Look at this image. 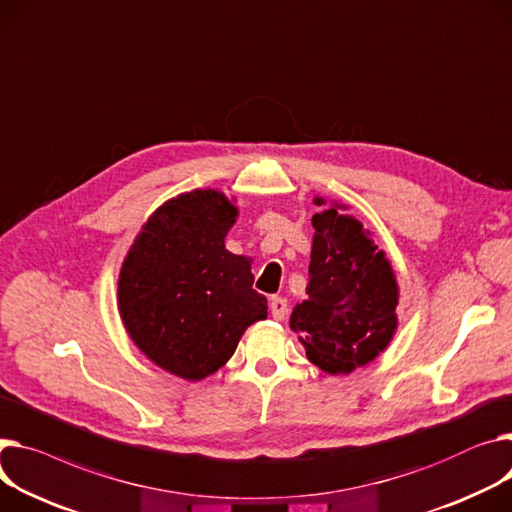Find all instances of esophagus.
<instances>
[{
	"label": "esophagus",
	"mask_w": 512,
	"mask_h": 512,
	"mask_svg": "<svg viewBox=\"0 0 512 512\" xmlns=\"http://www.w3.org/2000/svg\"><path fill=\"white\" fill-rule=\"evenodd\" d=\"M269 311L276 321H284V317L288 315V300L282 296H274L269 302Z\"/></svg>",
	"instance_id": "34e87169"
}]
</instances>
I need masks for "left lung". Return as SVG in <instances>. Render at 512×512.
<instances>
[{
    "instance_id": "1",
    "label": "left lung",
    "mask_w": 512,
    "mask_h": 512,
    "mask_svg": "<svg viewBox=\"0 0 512 512\" xmlns=\"http://www.w3.org/2000/svg\"><path fill=\"white\" fill-rule=\"evenodd\" d=\"M313 216V247L306 298L294 306L290 327L315 366L350 374L387 350L397 331L399 286L391 261L346 203Z\"/></svg>"
}]
</instances>
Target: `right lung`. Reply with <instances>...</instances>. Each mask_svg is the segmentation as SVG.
Returning <instances> with one entry per match:
<instances>
[{"instance_id":"1","label":"right lung","mask_w":512,"mask_h":512,"mask_svg":"<svg viewBox=\"0 0 512 512\" xmlns=\"http://www.w3.org/2000/svg\"><path fill=\"white\" fill-rule=\"evenodd\" d=\"M236 216L234 199L218 189L168 199L119 271V315L133 344L185 381L222 368L247 327L267 317V298L253 290V259L224 245Z\"/></svg>"}]
</instances>
